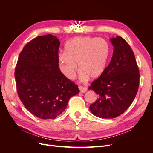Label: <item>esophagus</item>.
<instances>
[{
  "label": "esophagus",
  "mask_w": 153,
  "mask_h": 153,
  "mask_svg": "<svg viewBox=\"0 0 153 153\" xmlns=\"http://www.w3.org/2000/svg\"><path fill=\"white\" fill-rule=\"evenodd\" d=\"M78 88H79L80 89V92H82V93H84V92H85L87 91V88L85 87H82V86H79L78 87Z\"/></svg>",
  "instance_id": "obj_1"
}]
</instances>
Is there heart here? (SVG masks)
I'll use <instances>...</instances> for the list:
<instances>
[{
    "label": "heart",
    "mask_w": 153,
    "mask_h": 153,
    "mask_svg": "<svg viewBox=\"0 0 153 153\" xmlns=\"http://www.w3.org/2000/svg\"><path fill=\"white\" fill-rule=\"evenodd\" d=\"M110 55V46L102 38L90 36L76 37L64 45V52L58 56L61 69L67 78L75 76L77 64L80 71V78L86 81L95 80L105 71Z\"/></svg>",
    "instance_id": "b5f03b06"
}]
</instances>
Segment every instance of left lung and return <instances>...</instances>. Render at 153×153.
<instances>
[{"instance_id":"1","label":"left lung","mask_w":153,"mask_h":153,"mask_svg":"<svg viewBox=\"0 0 153 153\" xmlns=\"http://www.w3.org/2000/svg\"><path fill=\"white\" fill-rule=\"evenodd\" d=\"M110 40L114 48L112 59L102 75L89 87L98 95L90 105L91 112L102 119L117 117L128 108L137 95L140 80L130 46L120 36Z\"/></svg>"}]
</instances>
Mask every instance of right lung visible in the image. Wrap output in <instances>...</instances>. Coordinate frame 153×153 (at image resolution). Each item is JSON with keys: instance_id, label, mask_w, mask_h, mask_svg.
I'll return each instance as SVG.
<instances>
[{"instance_id": "1", "label": "right lung", "mask_w": 153, "mask_h": 153, "mask_svg": "<svg viewBox=\"0 0 153 153\" xmlns=\"http://www.w3.org/2000/svg\"><path fill=\"white\" fill-rule=\"evenodd\" d=\"M60 41L52 34L38 36L20 52L15 76L18 96L27 110L43 119L56 118L67 107L78 85L59 68Z\"/></svg>"}]
</instances>
